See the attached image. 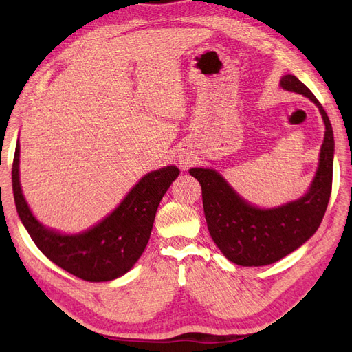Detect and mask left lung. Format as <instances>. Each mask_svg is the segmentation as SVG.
I'll list each match as a JSON object with an SVG mask.
<instances>
[{"label": "left lung", "instance_id": "8db88e82", "mask_svg": "<svg viewBox=\"0 0 352 352\" xmlns=\"http://www.w3.org/2000/svg\"><path fill=\"white\" fill-rule=\"evenodd\" d=\"M279 85L314 102L324 123L318 166L302 197L264 208L241 197L217 170L189 168L202 188V206L212 241L229 261L245 267L273 264L304 245L320 226L332 192L335 140L329 117L313 92L294 74H283Z\"/></svg>", "mask_w": 352, "mask_h": 352}]
</instances>
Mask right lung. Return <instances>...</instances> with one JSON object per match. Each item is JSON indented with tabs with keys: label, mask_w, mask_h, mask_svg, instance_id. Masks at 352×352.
Masks as SVG:
<instances>
[{
	"label": "right lung",
	"mask_w": 352,
	"mask_h": 352,
	"mask_svg": "<svg viewBox=\"0 0 352 352\" xmlns=\"http://www.w3.org/2000/svg\"><path fill=\"white\" fill-rule=\"evenodd\" d=\"M179 173L173 164L146 173L110 214L76 233H63L42 225L29 208L20 185L19 140L12 182L17 214L41 252L76 278L107 282L126 274L140 260L150 241L160 201Z\"/></svg>",
	"instance_id": "right-lung-1"
}]
</instances>
